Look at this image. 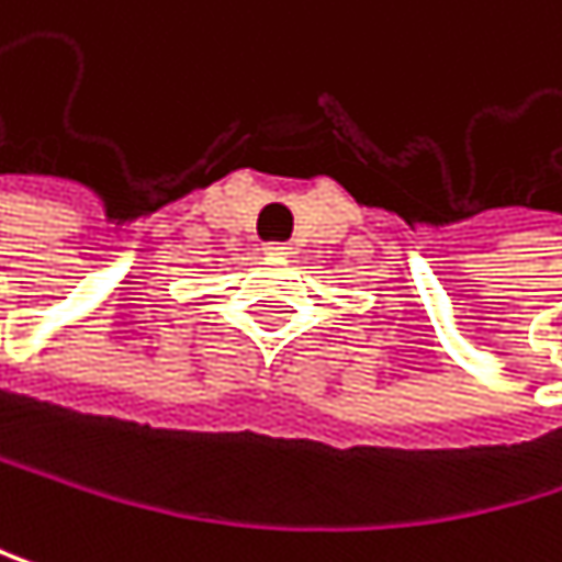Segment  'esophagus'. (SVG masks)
Listing matches in <instances>:
<instances>
[{"mask_svg":"<svg viewBox=\"0 0 562 562\" xmlns=\"http://www.w3.org/2000/svg\"><path fill=\"white\" fill-rule=\"evenodd\" d=\"M266 252L272 259H286V256H293V246L290 243H272V246H266Z\"/></svg>","mask_w":562,"mask_h":562,"instance_id":"obj_1","label":"esophagus"}]
</instances>
